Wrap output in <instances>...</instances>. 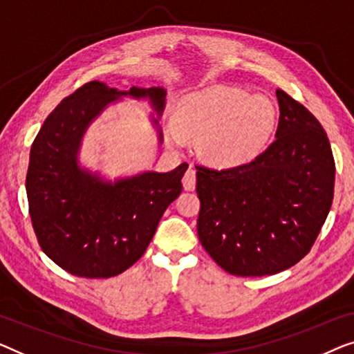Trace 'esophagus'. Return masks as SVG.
Wrapping results in <instances>:
<instances>
[{"label":"esophagus","instance_id":"1","mask_svg":"<svg viewBox=\"0 0 354 354\" xmlns=\"http://www.w3.org/2000/svg\"><path fill=\"white\" fill-rule=\"evenodd\" d=\"M183 186L186 191H194V189H196V170H194V168H189V170L184 173Z\"/></svg>","mask_w":354,"mask_h":354}]
</instances>
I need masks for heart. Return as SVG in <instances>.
<instances>
[{"instance_id":"b5f03b06","label":"heart","mask_w":354,"mask_h":354,"mask_svg":"<svg viewBox=\"0 0 354 354\" xmlns=\"http://www.w3.org/2000/svg\"><path fill=\"white\" fill-rule=\"evenodd\" d=\"M179 131L201 138L203 152L221 165L250 160L265 147L276 125L270 97L239 88H213L181 101Z\"/></svg>"}]
</instances>
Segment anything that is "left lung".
<instances>
[{
	"instance_id": "left-lung-1",
	"label": "left lung",
	"mask_w": 354,
	"mask_h": 354,
	"mask_svg": "<svg viewBox=\"0 0 354 354\" xmlns=\"http://www.w3.org/2000/svg\"><path fill=\"white\" fill-rule=\"evenodd\" d=\"M274 142L252 162L197 165V234L234 276L276 274L308 255L330 210L335 181L330 142L316 117L277 89Z\"/></svg>"
}]
</instances>
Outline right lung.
<instances>
[{"label": "right lung", "instance_id": "1", "mask_svg": "<svg viewBox=\"0 0 354 354\" xmlns=\"http://www.w3.org/2000/svg\"><path fill=\"white\" fill-rule=\"evenodd\" d=\"M122 96L147 97L160 117L167 91H117L97 80L84 83L49 113L30 151L26 187L33 231L41 250L78 277L106 279L133 266L163 212L181 194L187 170L181 163L168 173L146 171L109 183L80 168L78 149L89 123Z\"/></svg>", "mask_w": 354, "mask_h": 354}]
</instances>
